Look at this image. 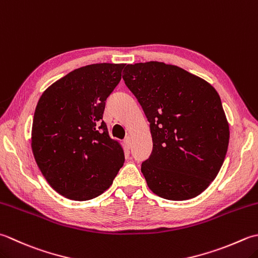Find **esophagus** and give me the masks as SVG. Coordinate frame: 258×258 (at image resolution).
Masks as SVG:
<instances>
[{
    "instance_id": "1",
    "label": "esophagus",
    "mask_w": 258,
    "mask_h": 258,
    "mask_svg": "<svg viewBox=\"0 0 258 258\" xmlns=\"http://www.w3.org/2000/svg\"><path fill=\"white\" fill-rule=\"evenodd\" d=\"M124 143H125V145H126V148L131 149V145H132V141H131L130 136H126L125 140H124Z\"/></svg>"
}]
</instances>
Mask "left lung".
<instances>
[{
    "label": "left lung",
    "instance_id": "1",
    "mask_svg": "<svg viewBox=\"0 0 258 258\" xmlns=\"http://www.w3.org/2000/svg\"><path fill=\"white\" fill-rule=\"evenodd\" d=\"M125 85L150 122L153 150L141 171L161 198L188 200L205 191L224 163L229 126L206 80L163 62L127 64Z\"/></svg>",
    "mask_w": 258,
    "mask_h": 258
}]
</instances>
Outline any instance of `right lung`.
Wrapping results in <instances>:
<instances>
[{
	"mask_svg": "<svg viewBox=\"0 0 258 258\" xmlns=\"http://www.w3.org/2000/svg\"><path fill=\"white\" fill-rule=\"evenodd\" d=\"M124 63L75 69L45 90L35 108L32 152L49 184L68 199H94L113 183L125 156L103 120Z\"/></svg>",
	"mask_w": 258,
	"mask_h": 258,
	"instance_id": "right-lung-1",
	"label": "right lung"
}]
</instances>
